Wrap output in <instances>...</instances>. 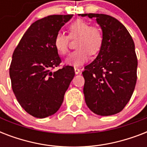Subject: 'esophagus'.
<instances>
[{"label":"esophagus","instance_id":"34e87169","mask_svg":"<svg viewBox=\"0 0 147 147\" xmlns=\"http://www.w3.org/2000/svg\"><path fill=\"white\" fill-rule=\"evenodd\" d=\"M81 70L79 69H78V68H75V73L77 75V74H79L80 73Z\"/></svg>","mask_w":147,"mask_h":147}]
</instances>
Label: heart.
Instances as JSON below:
<instances>
[{
    "instance_id": "1",
    "label": "heart",
    "mask_w": 147,
    "mask_h": 147,
    "mask_svg": "<svg viewBox=\"0 0 147 147\" xmlns=\"http://www.w3.org/2000/svg\"><path fill=\"white\" fill-rule=\"evenodd\" d=\"M69 36L58 32L54 36V47L60 55H66L69 52L70 39L77 38V49L69 55L66 62L73 66H80L89 59L90 55H95L100 50L103 44V34L97 26H90L88 22L83 19H77L68 28Z\"/></svg>"
}]
</instances>
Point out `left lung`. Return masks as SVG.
Returning a JSON list of instances; mask_svg holds the SVG:
<instances>
[{
    "label": "left lung",
    "mask_w": 147,
    "mask_h": 147,
    "mask_svg": "<svg viewBox=\"0 0 147 147\" xmlns=\"http://www.w3.org/2000/svg\"><path fill=\"white\" fill-rule=\"evenodd\" d=\"M81 16L95 17L104 38L97 58L82 71L86 105L100 116L117 114L129 102L137 82L134 40L125 26L114 17L102 13Z\"/></svg>",
    "instance_id": "1"
}]
</instances>
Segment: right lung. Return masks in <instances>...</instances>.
Segmentation results:
<instances>
[{"label": "right lung", "instance_id": "add662e5", "mask_svg": "<svg viewBox=\"0 0 147 147\" xmlns=\"http://www.w3.org/2000/svg\"><path fill=\"white\" fill-rule=\"evenodd\" d=\"M73 14L50 15L28 28L13 51L10 66L13 92L28 114L37 118L51 116L61 107L75 76L74 68L60 66L62 60L53 40Z\"/></svg>", "mask_w": 147, "mask_h": 147}]
</instances>
